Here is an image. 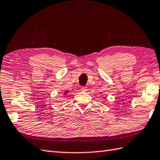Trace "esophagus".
<instances>
[{
	"mask_svg": "<svg viewBox=\"0 0 160 160\" xmlns=\"http://www.w3.org/2000/svg\"><path fill=\"white\" fill-rule=\"evenodd\" d=\"M81 90L82 91V92H86V91L88 90V88L87 87H85V86H84V87H81Z\"/></svg>",
	"mask_w": 160,
	"mask_h": 160,
	"instance_id": "1",
	"label": "esophagus"
}]
</instances>
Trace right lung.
<instances>
[{"instance_id": "obj_1", "label": "right lung", "mask_w": 160, "mask_h": 160, "mask_svg": "<svg viewBox=\"0 0 160 160\" xmlns=\"http://www.w3.org/2000/svg\"><path fill=\"white\" fill-rule=\"evenodd\" d=\"M67 92H68V91H67ZM67 92H65V93H65V94H67Z\"/></svg>"}]
</instances>
